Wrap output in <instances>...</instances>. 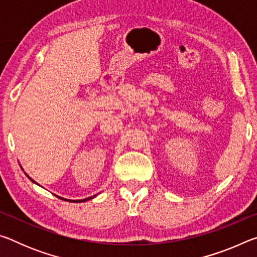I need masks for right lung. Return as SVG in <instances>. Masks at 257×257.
Instances as JSON below:
<instances>
[{
	"label": "right lung",
	"mask_w": 257,
	"mask_h": 257,
	"mask_svg": "<svg viewBox=\"0 0 257 257\" xmlns=\"http://www.w3.org/2000/svg\"><path fill=\"white\" fill-rule=\"evenodd\" d=\"M26 176H27L28 178H29V179L30 180H32L33 182H35V184H36V185H38L37 184V182L36 181H35V180H33L32 179V178H30L28 175H26ZM55 196L56 197H59L60 199H64V201H67V202H76V203H81V202H86V201H89V199H92V198H94L95 196H96V195H94V196H90V197H87V198H85V199H77V201H73V199H67V198H63V197H60V196H58V195H55Z\"/></svg>",
	"instance_id": "obj_1"
}]
</instances>
